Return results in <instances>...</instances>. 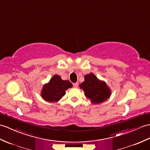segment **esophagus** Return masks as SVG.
I'll list each match as a JSON object with an SVG mask.
<instances>
[{"label": "esophagus", "mask_w": 150, "mask_h": 150, "mask_svg": "<svg viewBox=\"0 0 150 150\" xmlns=\"http://www.w3.org/2000/svg\"><path fill=\"white\" fill-rule=\"evenodd\" d=\"M74 86L75 87V88H76V87H77L78 86H79V83L78 82H76V83H74Z\"/></svg>", "instance_id": "1"}]
</instances>
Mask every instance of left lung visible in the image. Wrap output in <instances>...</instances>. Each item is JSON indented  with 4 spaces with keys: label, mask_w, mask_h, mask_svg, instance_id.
<instances>
[{
    "label": "left lung",
    "mask_w": 150,
    "mask_h": 150,
    "mask_svg": "<svg viewBox=\"0 0 150 150\" xmlns=\"http://www.w3.org/2000/svg\"><path fill=\"white\" fill-rule=\"evenodd\" d=\"M85 96L94 104L105 102L111 95L110 89L104 81H101L93 73L84 76V82L79 84Z\"/></svg>",
    "instance_id": "1"
}]
</instances>
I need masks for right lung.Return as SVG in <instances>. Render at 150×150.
I'll return each instance as SVG.
<instances>
[{
  "label": "right lung",
  "instance_id": "right-lung-1",
  "mask_svg": "<svg viewBox=\"0 0 150 150\" xmlns=\"http://www.w3.org/2000/svg\"><path fill=\"white\" fill-rule=\"evenodd\" d=\"M71 87L72 83L69 81H63L60 76L55 75L43 86L41 96L47 102H56L65 95L66 90Z\"/></svg>",
  "mask_w": 150,
  "mask_h": 150
}]
</instances>
